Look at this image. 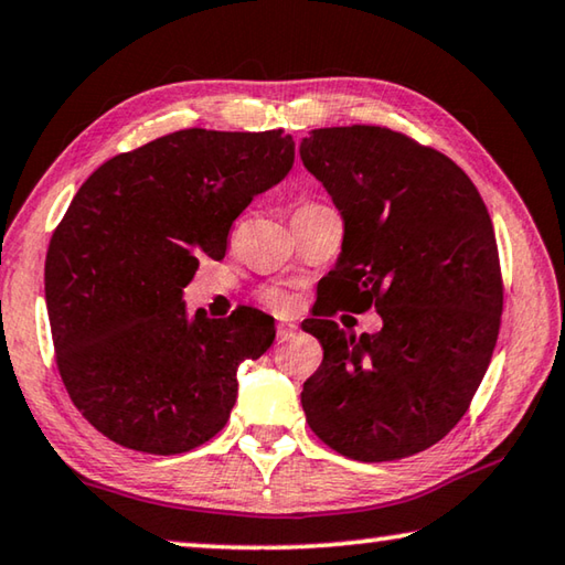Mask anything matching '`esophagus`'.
<instances>
[{
  "instance_id": "esophagus-1",
  "label": "esophagus",
  "mask_w": 565,
  "mask_h": 565,
  "mask_svg": "<svg viewBox=\"0 0 565 565\" xmlns=\"http://www.w3.org/2000/svg\"><path fill=\"white\" fill-rule=\"evenodd\" d=\"M296 331H299L296 323H279V327H276V337H279V341H286L289 337H294Z\"/></svg>"
}]
</instances>
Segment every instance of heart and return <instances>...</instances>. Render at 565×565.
<instances>
[{
    "instance_id": "b5f03b06",
    "label": "heart",
    "mask_w": 565,
    "mask_h": 565,
    "mask_svg": "<svg viewBox=\"0 0 565 565\" xmlns=\"http://www.w3.org/2000/svg\"><path fill=\"white\" fill-rule=\"evenodd\" d=\"M264 303L269 306V309H274V311H289L291 309V301H289V296H284L281 291H266L264 296Z\"/></svg>"
}]
</instances>
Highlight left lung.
<instances>
[{
	"label": "left lung",
	"instance_id": "1",
	"mask_svg": "<svg viewBox=\"0 0 565 565\" xmlns=\"http://www.w3.org/2000/svg\"><path fill=\"white\" fill-rule=\"evenodd\" d=\"M303 167L343 218L329 301L306 321L323 361L306 379L311 431L353 461H398L463 418L501 329L493 224L466 171L406 134L353 124L313 129ZM371 305L385 319L356 340L330 317Z\"/></svg>",
	"mask_w": 565,
	"mask_h": 565
}]
</instances>
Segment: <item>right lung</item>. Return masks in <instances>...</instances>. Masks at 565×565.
<instances>
[{
  "label": "right lung",
  "mask_w": 565,
  "mask_h": 565,
  "mask_svg": "<svg viewBox=\"0 0 565 565\" xmlns=\"http://www.w3.org/2000/svg\"><path fill=\"white\" fill-rule=\"evenodd\" d=\"M291 164L284 129H181L104 161L76 191L46 252V311L66 394L114 444L174 456L226 426L238 363L271 347L274 319L246 306L191 319L181 294Z\"/></svg>",
  "instance_id": "1"
}]
</instances>
